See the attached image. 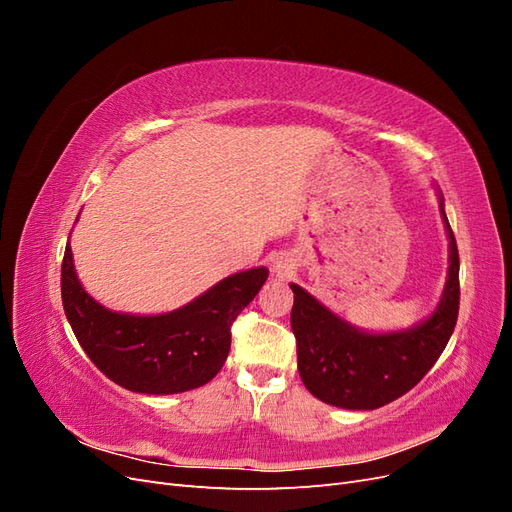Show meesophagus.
I'll return each instance as SVG.
<instances>
[{"instance_id":"obj_1","label":"esophagus","mask_w":512,"mask_h":512,"mask_svg":"<svg viewBox=\"0 0 512 512\" xmlns=\"http://www.w3.org/2000/svg\"><path fill=\"white\" fill-rule=\"evenodd\" d=\"M271 269L277 277H290V273L294 271V260L288 254H280V256L273 258Z\"/></svg>"}]
</instances>
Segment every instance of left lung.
Wrapping results in <instances>:
<instances>
[{"label": "left lung", "instance_id": "left-lung-1", "mask_svg": "<svg viewBox=\"0 0 512 512\" xmlns=\"http://www.w3.org/2000/svg\"><path fill=\"white\" fill-rule=\"evenodd\" d=\"M438 198L448 237V273L440 303L425 320L408 329L369 333L339 318L305 288L290 284L299 374L305 389L324 404L382 408L408 393L440 359L459 314V254L440 190Z\"/></svg>", "mask_w": 512, "mask_h": 512}]
</instances>
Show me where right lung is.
<instances>
[{
    "label": "right lung",
    "mask_w": 512,
    "mask_h": 512,
    "mask_svg": "<svg viewBox=\"0 0 512 512\" xmlns=\"http://www.w3.org/2000/svg\"><path fill=\"white\" fill-rule=\"evenodd\" d=\"M269 269L232 273L173 312H113L83 288L70 239L61 262V301L81 348L106 378L132 393L175 395L215 378L230 350V324L267 282Z\"/></svg>",
    "instance_id": "1"
}]
</instances>
